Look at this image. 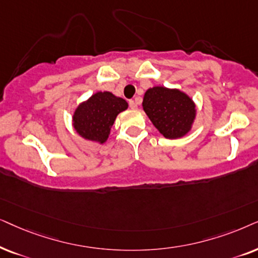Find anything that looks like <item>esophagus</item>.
<instances>
[{"label": "esophagus", "instance_id": "1", "mask_svg": "<svg viewBox=\"0 0 258 258\" xmlns=\"http://www.w3.org/2000/svg\"><path fill=\"white\" fill-rule=\"evenodd\" d=\"M130 107H131L132 109H136L138 106H137V102L135 100H130Z\"/></svg>", "mask_w": 258, "mask_h": 258}]
</instances>
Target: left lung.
<instances>
[{
    "mask_svg": "<svg viewBox=\"0 0 258 258\" xmlns=\"http://www.w3.org/2000/svg\"><path fill=\"white\" fill-rule=\"evenodd\" d=\"M143 108L166 139H178L191 131L197 115L195 101L178 88L154 86L144 94Z\"/></svg>",
    "mask_w": 258,
    "mask_h": 258,
    "instance_id": "1",
    "label": "left lung"
}]
</instances>
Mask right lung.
<instances>
[{
    "label": "right lung",
    "instance_id": "1",
    "mask_svg": "<svg viewBox=\"0 0 258 258\" xmlns=\"http://www.w3.org/2000/svg\"><path fill=\"white\" fill-rule=\"evenodd\" d=\"M127 107L128 104L125 99L111 92L99 91L78 105L72 116V123L82 139L101 145L107 142L116 116Z\"/></svg>",
    "mask_w": 258,
    "mask_h": 258
}]
</instances>
